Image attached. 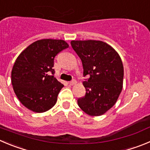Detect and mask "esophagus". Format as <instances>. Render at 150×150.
Instances as JSON below:
<instances>
[{"label":"esophagus","instance_id":"34e87169","mask_svg":"<svg viewBox=\"0 0 150 150\" xmlns=\"http://www.w3.org/2000/svg\"><path fill=\"white\" fill-rule=\"evenodd\" d=\"M76 83H77V81H76V80H75V79L72 80V81H71L69 82V84L72 85V86H73V85L76 84Z\"/></svg>","mask_w":150,"mask_h":150}]
</instances>
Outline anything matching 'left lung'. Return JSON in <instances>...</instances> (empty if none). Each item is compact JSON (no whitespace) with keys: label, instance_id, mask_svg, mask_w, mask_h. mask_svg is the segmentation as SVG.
Masks as SVG:
<instances>
[{"label":"left lung","instance_id":"obj_1","mask_svg":"<svg viewBox=\"0 0 150 150\" xmlns=\"http://www.w3.org/2000/svg\"><path fill=\"white\" fill-rule=\"evenodd\" d=\"M71 45L82 61L86 95L78 99L79 107L91 116L104 114L115 105L123 88L124 67L121 57L100 40H72Z\"/></svg>","mask_w":150,"mask_h":150}]
</instances>
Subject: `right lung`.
Returning <instances> with one entry per match:
<instances>
[{
    "label": "right lung",
    "mask_w": 150,
    "mask_h": 150,
    "mask_svg": "<svg viewBox=\"0 0 150 150\" xmlns=\"http://www.w3.org/2000/svg\"><path fill=\"white\" fill-rule=\"evenodd\" d=\"M63 40L42 39L26 47L17 58L12 70V84L21 103L35 112L53 107L64 87L54 77V59L68 48Z\"/></svg>",
    "instance_id": "add662e5"
}]
</instances>
